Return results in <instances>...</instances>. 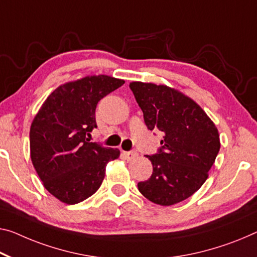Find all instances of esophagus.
<instances>
[{"label": "esophagus", "mask_w": 257, "mask_h": 257, "mask_svg": "<svg viewBox=\"0 0 257 257\" xmlns=\"http://www.w3.org/2000/svg\"><path fill=\"white\" fill-rule=\"evenodd\" d=\"M123 155L125 157V160L132 161V160L136 159V157H138V153L137 152H133V151H131V152H123Z\"/></svg>", "instance_id": "esophagus-1"}]
</instances>
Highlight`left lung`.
Here are the masks:
<instances>
[{"label": "left lung", "instance_id": "obj_1", "mask_svg": "<svg viewBox=\"0 0 257 257\" xmlns=\"http://www.w3.org/2000/svg\"><path fill=\"white\" fill-rule=\"evenodd\" d=\"M130 88L144 112L148 130H159V152L146 155L151 178L140 181L142 195L160 206H172L202 186L219 152V134L212 120L192 98L164 85L133 81Z\"/></svg>", "mask_w": 257, "mask_h": 257}]
</instances>
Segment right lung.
Listing matches in <instances>:
<instances>
[{"label": "right lung", "instance_id": "1", "mask_svg": "<svg viewBox=\"0 0 257 257\" xmlns=\"http://www.w3.org/2000/svg\"><path fill=\"white\" fill-rule=\"evenodd\" d=\"M124 80L104 74L66 82L43 102L30 130L31 160L43 186L56 199L76 204L93 195L104 179L108 162L119 149L89 142L101 98Z\"/></svg>", "mask_w": 257, "mask_h": 257}]
</instances>
